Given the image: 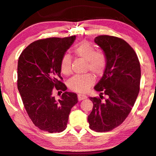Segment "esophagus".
I'll list each match as a JSON object with an SVG mask.
<instances>
[{
  "label": "esophagus",
  "instance_id": "1",
  "mask_svg": "<svg viewBox=\"0 0 156 156\" xmlns=\"http://www.w3.org/2000/svg\"><path fill=\"white\" fill-rule=\"evenodd\" d=\"M87 97L86 95H81V94H78V99L79 101H81V100H83L84 99H87Z\"/></svg>",
  "mask_w": 156,
  "mask_h": 156
}]
</instances>
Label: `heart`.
Returning <instances> with one entry per match:
<instances>
[{
  "label": "heart",
  "mask_w": 156,
  "mask_h": 156,
  "mask_svg": "<svg viewBox=\"0 0 156 156\" xmlns=\"http://www.w3.org/2000/svg\"><path fill=\"white\" fill-rule=\"evenodd\" d=\"M76 56L86 61V70L90 71L96 76H100L105 72L108 60L105 52L102 50H95L90 42L83 41L73 49ZM72 58L68 54H65L61 58L60 69L64 75H68L72 70ZM95 79L90 73L75 75L67 82L71 90L78 93H85L94 84Z\"/></svg>",
  "instance_id": "obj_1"
}]
</instances>
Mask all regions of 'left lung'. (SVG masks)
Returning a JSON list of instances; mask_svg holds the SVG:
<instances>
[{"instance_id":"1","label":"left lung","mask_w":156,"mask_h":156,"mask_svg":"<svg viewBox=\"0 0 156 156\" xmlns=\"http://www.w3.org/2000/svg\"><path fill=\"white\" fill-rule=\"evenodd\" d=\"M95 42L105 52L108 63L95 86L100 98H89L93 106L88 121L95 132H109L125 121L134 105L140 90V66L135 51L123 39L99 35ZM102 94L107 95L104 101Z\"/></svg>"}]
</instances>
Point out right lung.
Returning a JSON list of instances; mask_svg holds the SVG:
<instances>
[{"mask_svg": "<svg viewBox=\"0 0 156 156\" xmlns=\"http://www.w3.org/2000/svg\"><path fill=\"white\" fill-rule=\"evenodd\" d=\"M75 39H39L29 45L18 58V89L22 102L34 125L44 131L66 129L71 109L78 102L76 93L66 91L60 69L62 56ZM55 90L64 91L60 100L53 96Z\"/></svg>", "mask_w": 156, "mask_h": 156, "instance_id": "1", "label": "right lung"}]
</instances>
